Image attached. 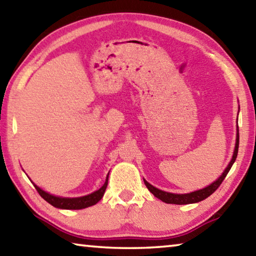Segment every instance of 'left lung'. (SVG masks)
<instances>
[{"instance_id":"1","label":"left lung","mask_w":256,"mask_h":256,"mask_svg":"<svg viewBox=\"0 0 256 256\" xmlns=\"http://www.w3.org/2000/svg\"><path fill=\"white\" fill-rule=\"evenodd\" d=\"M237 128H238V126H237ZM238 146H240V132H238V129H237L236 145H234V150L232 161L229 162L228 166L226 168L224 171L222 172V174H221L220 177L218 178L214 182H212L211 185H208V187L203 188V190L188 192V194H172V192H163L161 190H158L156 187L152 186L150 182H148L144 179L145 185H146V187H148V190L150 192H152V194L156 196V198H158V200H161L162 202L168 203V204H179V205H182V204H192V203L200 202V200L208 198V196L212 195L213 192H214L218 190V188H219V186L221 185V184H222L224 179L226 178V176L228 174L229 170L232 169L234 162L236 161V158H237V154H238Z\"/></svg>"}]
</instances>
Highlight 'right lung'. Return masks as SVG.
Returning a JSON list of instances; mask_svg holds the SVG:
<instances>
[{"mask_svg":"<svg viewBox=\"0 0 256 256\" xmlns=\"http://www.w3.org/2000/svg\"><path fill=\"white\" fill-rule=\"evenodd\" d=\"M108 174L106 176L104 185L100 187L98 190L92 192L90 195L82 196V198H58V196L51 195L48 194V192H44L43 190H40L38 186L36 185L34 186H35L36 190L38 192V194L42 196V198H43L48 203L53 205L54 208H64V210H80V208H85L92 206V205H95L98 200H100L108 187Z\"/></svg>","mask_w":256,"mask_h":256,"instance_id":"obj_1","label":"right lung"}]
</instances>
